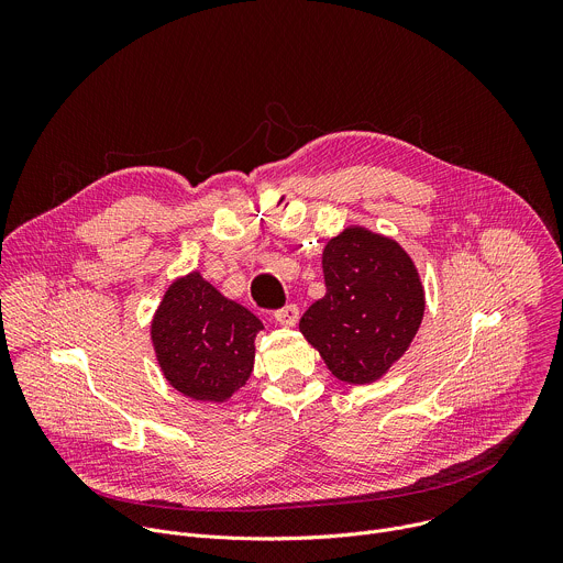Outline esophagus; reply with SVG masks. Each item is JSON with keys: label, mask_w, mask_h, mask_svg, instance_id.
Returning <instances> with one entry per match:
<instances>
[{"label": "esophagus", "mask_w": 563, "mask_h": 563, "mask_svg": "<svg viewBox=\"0 0 563 563\" xmlns=\"http://www.w3.org/2000/svg\"><path fill=\"white\" fill-rule=\"evenodd\" d=\"M274 318H276V323H278V325L294 328V325L298 323V318H300V309H298V305L289 302V305H285V307H280V309H276V311H274Z\"/></svg>", "instance_id": "1"}]
</instances>
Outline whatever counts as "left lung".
<instances>
[{
    "instance_id": "1",
    "label": "left lung",
    "mask_w": 563,
    "mask_h": 563,
    "mask_svg": "<svg viewBox=\"0 0 563 563\" xmlns=\"http://www.w3.org/2000/svg\"><path fill=\"white\" fill-rule=\"evenodd\" d=\"M323 274L328 291L298 328L339 380L372 383L421 328L426 296L417 267L394 240L347 227L325 245Z\"/></svg>"
}]
</instances>
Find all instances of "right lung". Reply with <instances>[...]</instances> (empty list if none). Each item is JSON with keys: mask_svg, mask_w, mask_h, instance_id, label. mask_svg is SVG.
<instances>
[{"mask_svg": "<svg viewBox=\"0 0 563 563\" xmlns=\"http://www.w3.org/2000/svg\"><path fill=\"white\" fill-rule=\"evenodd\" d=\"M261 320L198 272L178 278L159 302L151 341L165 378L185 396L222 404L254 369Z\"/></svg>", "mask_w": 563, "mask_h": 563, "instance_id": "add662e5", "label": "right lung"}]
</instances>
